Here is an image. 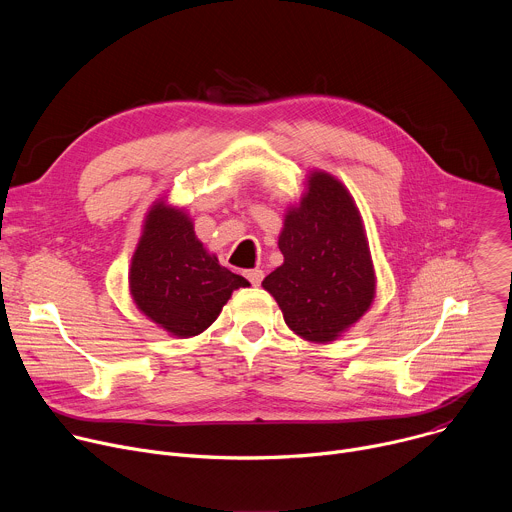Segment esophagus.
Listing matches in <instances>:
<instances>
[{"label": "esophagus", "instance_id": "esophagus-1", "mask_svg": "<svg viewBox=\"0 0 512 512\" xmlns=\"http://www.w3.org/2000/svg\"><path fill=\"white\" fill-rule=\"evenodd\" d=\"M245 275H247V279H249L253 285H261L265 273H263V269H249Z\"/></svg>", "mask_w": 512, "mask_h": 512}]
</instances>
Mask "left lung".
I'll return each mask as SVG.
<instances>
[{"label": "left lung", "instance_id": "left-lung-1", "mask_svg": "<svg viewBox=\"0 0 512 512\" xmlns=\"http://www.w3.org/2000/svg\"><path fill=\"white\" fill-rule=\"evenodd\" d=\"M283 265L263 279L285 324L310 342H332L375 300V269L360 212L330 174L312 172L279 235Z\"/></svg>", "mask_w": 512, "mask_h": 512}]
</instances>
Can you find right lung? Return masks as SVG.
<instances>
[{"label": "right lung", "instance_id": "1", "mask_svg": "<svg viewBox=\"0 0 512 512\" xmlns=\"http://www.w3.org/2000/svg\"><path fill=\"white\" fill-rule=\"evenodd\" d=\"M247 285L208 255L184 210L152 206L129 269L133 302L152 322L180 338L196 336L218 318L233 291Z\"/></svg>", "mask_w": 512, "mask_h": 512}]
</instances>
